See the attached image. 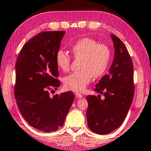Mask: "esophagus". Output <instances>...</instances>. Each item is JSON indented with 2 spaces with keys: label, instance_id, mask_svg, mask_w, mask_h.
<instances>
[{
  "label": "esophagus",
  "instance_id": "obj_1",
  "mask_svg": "<svg viewBox=\"0 0 151 151\" xmlns=\"http://www.w3.org/2000/svg\"><path fill=\"white\" fill-rule=\"evenodd\" d=\"M75 95L76 96V97H78V98H82L83 97V95L81 94V93H78V92L75 93Z\"/></svg>",
  "mask_w": 151,
  "mask_h": 151
}]
</instances>
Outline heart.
<instances>
[{
	"mask_svg": "<svg viewBox=\"0 0 151 151\" xmlns=\"http://www.w3.org/2000/svg\"><path fill=\"white\" fill-rule=\"evenodd\" d=\"M71 52L75 59H81V70L65 76L64 86L69 90L82 91L93 77L99 78L106 73L111 58V51L107 45L99 44L92 38L84 37L72 45ZM56 62L63 71L70 70L71 56L66 52L58 50L56 54Z\"/></svg>",
	"mask_w": 151,
	"mask_h": 151,
	"instance_id": "1",
	"label": "heart"
}]
</instances>
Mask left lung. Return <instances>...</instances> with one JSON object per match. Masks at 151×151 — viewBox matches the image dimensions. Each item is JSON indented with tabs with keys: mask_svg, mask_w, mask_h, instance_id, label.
<instances>
[{
	"mask_svg": "<svg viewBox=\"0 0 151 151\" xmlns=\"http://www.w3.org/2000/svg\"><path fill=\"white\" fill-rule=\"evenodd\" d=\"M115 56L108 74L95 85L101 95H88L87 111L89 129L98 134H107L123 123L130 109L134 93L133 63L124 43L114 34Z\"/></svg>",
	"mask_w": 151,
	"mask_h": 151,
	"instance_id": "8db88e82",
	"label": "left lung"
}]
</instances>
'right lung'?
Returning <instances> with one entry per match:
<instances>
[{"label":"right lung","instance_id":"add662e5","mask_svg":"<svg viewBox=\"0 0 151 151\" xmlns=\"http://www.w3.org/2000/svg\"><path fill=\"white\" fill-rule=\"evenodd\" d=\"M64 34L39 33L23 45L16 61L14 92L19 109L30 126L45 132L63 126L74 101L72 91L50 95L60 86L56 54Z\"/></svg>","mask_w":151,"mask_h":151}]
</instances>
